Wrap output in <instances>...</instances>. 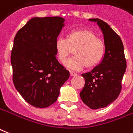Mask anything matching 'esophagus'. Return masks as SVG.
I'll use <instances>...</instances> for the list:
<instances>
[{"label":"esophagus","instance_id":"1","mask_svg":"<svg viewBox=\"0 0 133 133\" xmlns=\"http://www.w3.org/2000/svg\"><path fill=\"white\" fill-rule=\"evenodd\" d=\"M70 76H75V75H77V73L70 71Z\"/></svg>","mask_w":133,"mask_h":133}]
</instances>
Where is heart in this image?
Segmentation results:
<instances>
[{
  "label": "heart",
  "mask_w": 133,
  "mask_h": 133,
  "mask_svg": "<svg viewBox=\"0 0 133 133\" xmlns=\"http://www.w3.org/2000/svg\"><path fill=\"white\" fill-rule=\"evenodd\" d=\"M55 50L59 61L63 63L67 57L75 49L72 58L67 60L65 66L74 71L83 70L85 66L93 68L100 63L105 52V42L92 30L76 28L70 30L68 38L59 37L55 41Z\"/></svg>",
  "instance_id": "1"
}]
</instances>
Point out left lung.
<instances>
[{
	"instance_id": "8db88e82",
	"label": "left lung",
	"mask_w": 133,
	"mask_h": 133,
	"mask_svg": "<svg viewBox=\"0 0 133 133\" xmlns=\"http://www.w3.org/2000/svg\"><path fill=\"white\" fill-rule=\"evenodd\" d=\"M89 21L97 22L102 30L105 52L98 65L90 72L82 74L85 85L80 95L87 106L97 110L107 107L117 99L121 91L127 64L120 36L102 20L91 18Z\"/></svg>"
}]
</instances>
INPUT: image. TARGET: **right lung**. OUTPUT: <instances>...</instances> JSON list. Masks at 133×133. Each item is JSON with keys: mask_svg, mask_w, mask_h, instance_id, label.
<instances>
[{"mask_svg": "<svg viewBox=\"0 0 133 133\" xmlns=\"http://www.w3.org/2000/svg\"><path fill=\"white\" fill-rule=\"evenodd\" d=\"M65 19L33 18L16 33L11 51L13 81L24 100L47 108L58 99L70 73L56 58L55 41Z\"/></svg>", "mask_w": 133, "mask_h": 133, "instance_id": "add662e5", "label": "right lung"}]
</instances>
